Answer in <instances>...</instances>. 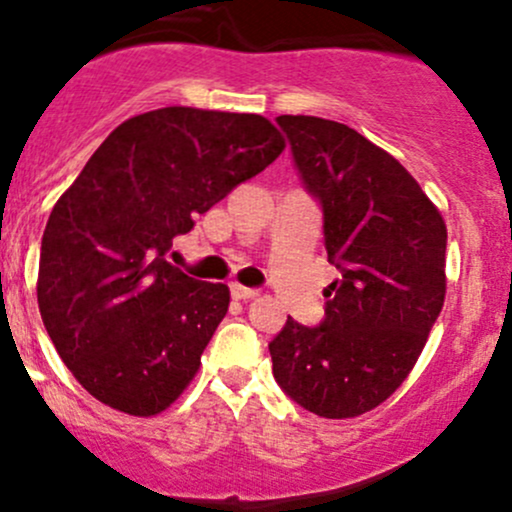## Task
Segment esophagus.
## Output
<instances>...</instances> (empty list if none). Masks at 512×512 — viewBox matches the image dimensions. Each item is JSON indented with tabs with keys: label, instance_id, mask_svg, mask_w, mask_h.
Instances as JSON below:
<instances>
[{
	"label": "esophagus",
	"instance_id": "esophagus-1",
	"mask_svg": "<svg viewBox=\"0 0 512 512\" xmlns=\"http://www.w3.org/2000/svg\"><path fill=\"white\" fill-rule=\"evenodd\" d=\"M230 294H233L235 299H252V297H257V289H250V287H242V284H238V282H233L230 284Z\"/></svg>",
	"mask_w": 512,
	"mask_h": 512
}]
</instances>
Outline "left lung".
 I'll list each match as a JSON object with an SVG mask.
<instances>
[{
    "label": "left lung",
    "mask_w": 512,
    "mask_h": 512,
    "mask_svg": "<svg viewBox=\"0 0 512 512\" xmlns=\"http://www.w3.org/2000/svg\"><path fill=\"white\" fill-rule=\"evenodd\" d=\"M294 164L324 208L328 260L341 270L319 326L270 343L279 387L326 419L383 405L417 363L446 297V225L385 149L341 122L279 115Z\"/></svg>",
    "instance_id": "8db88e82"
}]
</instances>
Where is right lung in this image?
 I'll return each mask as SVG.
<instances>
[{"label":"right lung","instance_id":"add662e5","mask_svg":"<svg viewBox=\"0 0 512 512\" xmlns=\"http://www.w3.org/2000/svg\"><path fill=\"white\" fill-rule=\"evenodd\" d=\"M284 152L262 115L161 107L129 117L58 198L41 240L39 309L68 370L102 405H174L228 314L230 289L166 262L171 240Z\"/></svg>","mask_w":512,"mask_h":512}]
</instances>
